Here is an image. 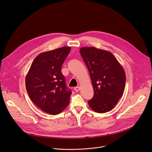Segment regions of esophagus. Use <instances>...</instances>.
I'll return each instance as SVG.
<instances>
[{"label": "esophagus", "instance_id": "34e87169", "mask_svg": "<svg viewBox=\"0 0 152 152\" xmlns=\"http://www.w3.org/2000/svg\"><path fill=\"white\" fill-rule=\"evenodd\" d=\"M74 90L76 92H78L79 90H80V87L79 86H77V87H75L74 88Z\"/></svg>", "mask_w": 152, "mask_h": 152}]
</instances>
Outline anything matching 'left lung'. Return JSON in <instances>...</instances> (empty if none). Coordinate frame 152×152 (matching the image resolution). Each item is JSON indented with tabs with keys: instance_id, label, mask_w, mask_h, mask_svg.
Listing matches in <instances>:
<instances>
[{
	"instance_id": "8db88e82",
	"label": "left lung",
	"mask_w": 152,
	"mask_h": 152,
	"mask_svg": "<svg viewBox=\"0 0 152 152\" xmlns=\"http://www.w3.org/2000/svg\"><path fill=\"white\" fill-rule=\"evenodd\" d=\"M80 53L94 88V96L88 101L90 107L99 113L111 111L124 93L126 82L124 68L109 51L82 47Z\"/></svg>"
}]
</instances>
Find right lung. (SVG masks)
I'll return each instance as SVG.
<instances>
[{"instance_id":"obj_1","label":"right lung","mask_w":152,"mask_h":152,"mask_svg":"<svg viewBox=\"0 0 152 152\" xmlns=\"http://www.w3.org/2000/svg\"><path fill=\"white\" fill-rule=\"evenodd\" d=\"M71 48L63 47L42 52L34 59L26 77L28 94L39 108L57 115L68 107L72 91L61 72Z\"/></svg>"}]
</instances>
